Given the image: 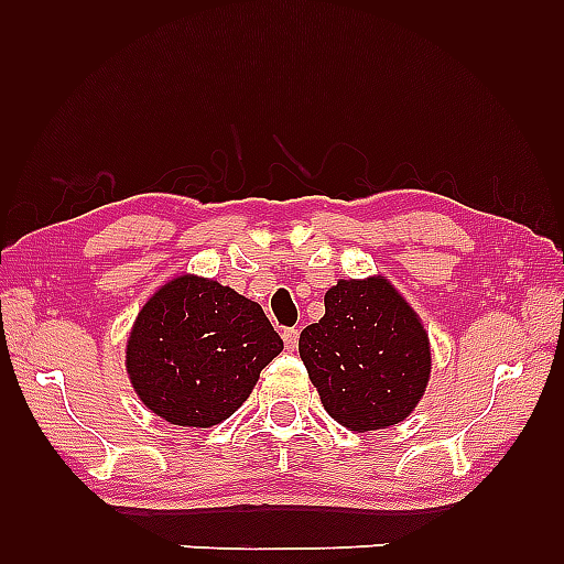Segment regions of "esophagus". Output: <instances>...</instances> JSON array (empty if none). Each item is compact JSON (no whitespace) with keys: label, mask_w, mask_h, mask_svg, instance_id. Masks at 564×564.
Returning a JSON list of instances; mask_svg holds the SVG:
<instances>
[{"label":"esophagus","mask_w":564,"mask_h":564,"mask_svg":"<svg viewBox=\"0 0 564 564\" xmlns=\"http://www.w3.org/2000/svg\"><path fill=\"white\" fill-rule=\"evenodd\" d=\"M297 339H301V329H295V327L283 329V344H285V349L295 351V349H297Z\"/></svg>","instance_id":"34e87169"}]
</instances>
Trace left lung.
<instances>
[{"mask_svg": "<svg viewBox=\"0 0 564 564\" xmlns=\"http://www.w3.org/2000/svg\"><path fill=\"white\" fill-rule=\"evenodd\" d=\"M322 406L349 431L400 424L424 398L429 334L386 275L339 279L297 341Z\"/></svg>", "mask_w": 564, "mask_h": 564, "instance_id": "8db88e82", "label": "left lung"}]
</instances>
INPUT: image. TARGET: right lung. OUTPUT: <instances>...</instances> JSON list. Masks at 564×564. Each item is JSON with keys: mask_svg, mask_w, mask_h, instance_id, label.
<instances>
[{"mask_svg": "<svg viewBox=\"0 0 564 564\" xmlns=\"http://www.w3.org/2000/svg\"><path fill=\"white\" fill-rule=\"evenodd\" d=\"M281 351L279 332L259 303L182 273L142 305L126 370L142 404L164 422L208 429L242 406L261 368Z\"/></svg>", "mask_w": 564, "mask_h": 564, "instance_id": "obj_1", "label": "right lung"}]
</instances>
